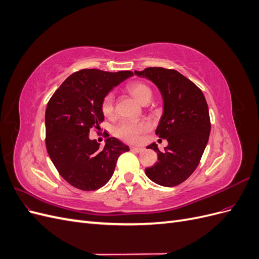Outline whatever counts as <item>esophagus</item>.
<instances>
[{"instance_id":"1","label":"esophagus","mask_w":259,"mask_h":259,"mask_svg":"<svg viewBox=\"0 0 259 259\" xmlns=\"http://www.w3.org/2000/svg\"><path fill=\"white\" fill-rule=\"evenodd\" d=\"M131 150L134 151V152H143L144 151V148H140V147H131Z\"/></svg>"}]
</instances>
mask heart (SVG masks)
<instances>
[{
  "label": "heart",
  "instance_id": "heart-1",
  "mask_svg": "<svg viewBox=\"0 0 259 259\" xmlns=\"http://www.w3.org/2000/svg\"><path fill=\"white\" fill-rule=\"evenodd\" d=\"M132 96H134L140 104L146 105L152 98V91L148 85L136 82L132 83L127 88ZM101 111L105 116L112 117L114 114V97L112 93H109L104 97L101 103ZM149 128V124L145 121L142 122H132L122 121L116 125L114 128V134L116 137L124 140L126 143H137L144 133Z\"/></svg>",
  "mask_w": 259,
  "mask_h": 259
}]
</instances>
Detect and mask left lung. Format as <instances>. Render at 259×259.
I'll return each mask as SVG.
<instances>
[{
  "label": "left lung",
  "instance_id": "obj_1",
  "mask_svg": "<svg viewBox=\"0 0 259 259\" xmlns=\"http://www.w3.org/2000/svg\"><path fill=\"white\" fill-rule=\"evenodd\" d=\"M135 74L147 77L161 92L164 111L155 134L168 143L163 152L155 144L147 147L158 153V162L146 168V175L158 185L177 186L198 167L208 142L210 120L205 97L173 69L151 67Z\"/></svg>",
  "mask_w": 259,
  "mask_h": 259
}]
</instances>
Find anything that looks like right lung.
<instances>
[{
	"label": "right lung",
	"instance_id": "right-lung-1",
	"mask_svg": "<svg viewBox=\"0 0 259 259\" xmlns=\"http://www.w3.org/2000/svg\"><path fill=\"white\" fill-rule=\"evenodd\" d=\"M132 75V71L83 69L68 76L49 101L46 149L60 176L77 189L93 191L105 186L113 175L117 158L130 150L114 137L107 138L100 148L89 135L105 119L104 97Z\"/></svg>",
	"mask_w": 259,
	"mask_h": 259
}]
</instances>
